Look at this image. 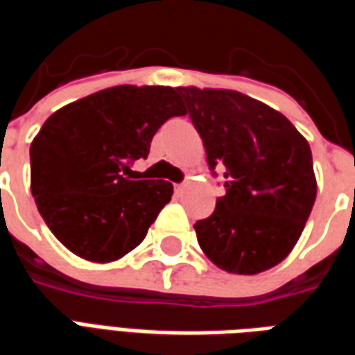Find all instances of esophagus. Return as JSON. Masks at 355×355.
Returning <instances> with one entry per match:
<instances>
[{
    "label": "esophagus",
    "mask_w": 355,
    "mask_h": 355,
    "mask_svg": "<svg viewBox=\"0 0 355 355\" xmlns=\"http://www.w3.org/2000/svg\"><path fill=\"white\" fill-rule=\"evenodd\" d=\"M184 188H186L184 182H182V184H177V186H175V190H177V192H182V190H184Z\"/></svg>",
    "instance_id": "1"
}]
</instances>
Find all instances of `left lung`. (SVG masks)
Listing matches in <instances>:
<instances>
[{"mask_svg":"<svg viewBox=\"0 0 355 355\" xmlns=\"http://www.w3.org/2000/svg\"><path fill=\"white\" fill-rule=\"evenodd\" d=\"M209 169L226 193L193 224L209 261L230 274H259L291 253L315 201L312 152L287 117L247 94L178 87Z\"/></svg>","mask_w":355,"mask_h":355,"instance_id":"left-lung-1","label":"left lung"}]
</instances>
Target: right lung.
<instances>
[{
  "mask_svg": "<svg viewBox=\"0 0 355 355\" xmlns=\"http://www.w3.org/2000/svg\"><path fill=\"white\" fill-rule=\"evenodd\" d=\"M177 89L117 85L57 110L30 146L32 196L55 238L85 261L112 262L146 238L169 203L167 180H132L167 119L184 116Z\"/></svg>",
  "mask_w": 355,
  "mask_h": 355,
  "instance_id": "right-lung-1",
  "label": "right lung"
}]
</instances>
